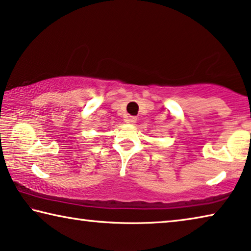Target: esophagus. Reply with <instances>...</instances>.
<instances>
[{"label":"esophagus","instance_id":"obj_1","mask_svg":"<svg viewBox=\"0 0 251 251\" xmlns=\"http://www.w3.org/2000/svg\"><path fill=\"white\" fill-rule=\"evenodd\" d=\"M126 121L128 122V123H132V125H133V123L137 122V117H131V116H129V117L126 118Z\"/></svg>","mask_w":251,"mask_h":251}]
</instances>
